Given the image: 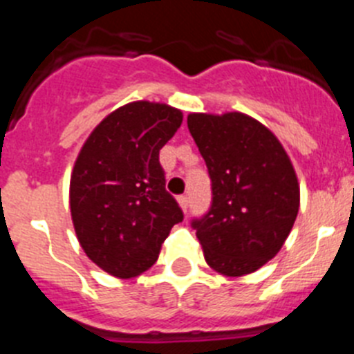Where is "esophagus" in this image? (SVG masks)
Masks as SVG:
<instances>
[{"instance_id":"esophagus-1","label":"esophagus","mask_w":354,"mask_h":354,"mask_svg":"<svg viewBox=\"0 0 354 354\" xmlns=\"http://www.w3.org/2000/svg\"><path fill=\"white\" fill-rule=\"evenodd\" d=\"M177 200H179V204H180V207H183L184 212L189 211V198H187L186 195H180Z\"/></svg>"}]
</instances>
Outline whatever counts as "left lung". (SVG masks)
I'll return each mask as SVG.
<instances>
[{
    "instance_id": "1",
    "label": "left lung",
    "mask_w": 354,
    "mask_h": 354,
    "mask_svg": "<svg viewBox=\"0 0 354 354\" xmlns=\"http://www.w3.org/2000/svg\"><path fill=\"white\" fill-rule=\"evenodd\" d=\"M211 179V205L192 220L207 264L227 277L257 271L282 248L299 209L286 150L243 113L187 117Z\"/></svg>"
}]
</instances>
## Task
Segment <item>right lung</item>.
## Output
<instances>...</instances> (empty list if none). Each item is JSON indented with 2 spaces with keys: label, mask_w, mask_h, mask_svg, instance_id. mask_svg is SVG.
I'll return each mask as SVG.
<instances>
[{
  "label": "right lung",
  "mask_w": 354,
  "mask_h": 354,
  "mask_svg": "<svg viewBox=\"0 0 354 354\" xmlns=\"http://www.w3.org/2000/svg\"><path fill=\"white\" fill-rule=\"evenodd\" d=\"M180 124L179 109L131 102L81 149L71 177L72 221L84 253L106 273L133 278L152 268L171 227L184 220L159 162Z\"/></svg>",
  "instance_id": "right-lung-1"
}]
</instances>
